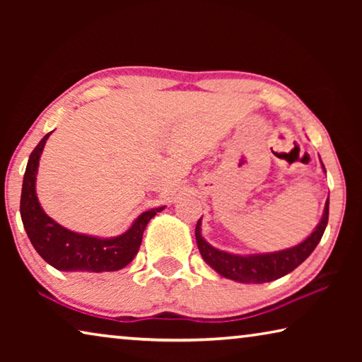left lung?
<instances>
[{
    "mask_svg": "<svg viewBox=\"0 0 362 362\" xmlns=\"http://www.w3.org/2000/svg\"><path fill=\"white\" fill-rule=\"evenodd\" d=\"M321 166L324 169V173H326V168H324L322 161ZM201 218L198 220V223H196L194 236L196 243H198L201 257H203L207 265L212 269H216L220 276L236 281V283L262 284L286 276L287 273L293 272L300 263H303L311 255L315 247L320 244L324 235V230H326L327 226L329 198L326 201V204H324V212L320 223L316 225L313 233H311L308 238H305L302 243H298L297 246L276 250V252L241 255L214 247L204 240L203 233H201Z\"/></svg>",
    "mask_w": 362,
    "mask_h": 362,
    "instance_id": "1",
    "label": "left lung"
}]
</instances>
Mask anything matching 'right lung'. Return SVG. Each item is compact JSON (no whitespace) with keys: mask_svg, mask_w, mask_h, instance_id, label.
Masks as SVG:
<instances>
[{"mask_svg":"<svg viewBox=\"0 0 362 362\" xmlns=\"http://www.w3.org/2000/svg\"><path fill=\"white\" fill-rule=\"evenodd\" d=\"M46 134L28 158L22 183L21 217L30 243L49 265L60 272H118L134 260L142 244L144 231L150 220L164 207L140 214L124 233L112 238L84 235L65 228L42 209L36 194V175L40 158L49 136Z\"/></svg>","mask_w":362,"mask_h":362,"instance_id":"obj_1","label":"right lung"}]
</instances>
